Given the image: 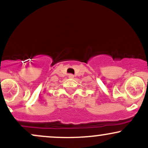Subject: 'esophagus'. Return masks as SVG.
Here are the masks:
<instances>
[{"mask_svg":"<svg viewBox=\"0 0 148 148\" xmlns=\"http://www.w3.org/2000/svg\"><path fill=\"white\" fill-rule=\"evenodd\" d=\"M69 78H74V75H73V74H69Z\"/></svg>","mask_w":148,"mask_h":148,"instance_id":"obj_1","label":"esophagus"}]
</instances>
